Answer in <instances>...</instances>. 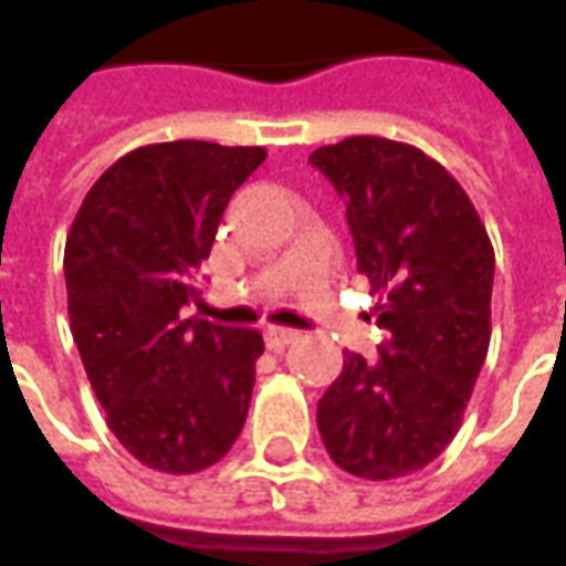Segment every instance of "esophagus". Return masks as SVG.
<instances>
[{"mask_svg": "<svg viewBox=\"0 0 566 566\" xmlns=\"http://www.w3.org/2000/svg\"><path fill=\"white\" fill-rule=\"evenodd\" d=\"M263 339H266V348L272 352H282L291 343H296V333L294 331H284V327H270V331L263 333Z\"/></svg>", "mask_w": 566, "mask_h": 566, "instance_id": "1", "label": "esophagus"}]
</instances>
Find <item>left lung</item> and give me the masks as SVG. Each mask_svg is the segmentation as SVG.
I'll return each mask as SVG.
<instances>
[{
  "label": "left lung",
  "mask_w": 566,
  "mask_h": 566,
  "mask_svg": "<svg viewBox=\"0 0 566 566\" xmlns=\"http://www.w3.org/2000/svg\"><path fill=\"white\" fill-rule=\"evenodd\" d=\"M308 163L345 199L385 331L376 357L345 352L318 400L321 439L360 479L418 473L454 439L485 364L494 248L463 187L406 142L352 136Z\"/></svg>",
  "instance_id": "1"
}]
</instances>
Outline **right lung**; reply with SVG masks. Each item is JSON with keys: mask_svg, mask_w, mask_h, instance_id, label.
<instances>
[{"mask_svg": "<svg viewBox=\"0 0 566 566\" xmlns=\"http://www.w3.org/2000/svg\"><path fill=\"white\" fill-rule=\"evenodd\" d=\"M263 148L160 142L87 190L66 235L69 324L105 421L160 473H199L242 433L263 336L185 318L235 187Z\"/></svg>", "mask_w": 566, "mask_h": 566, "instance_id": "obj_1", "label": "right lung"}]
</instances>
